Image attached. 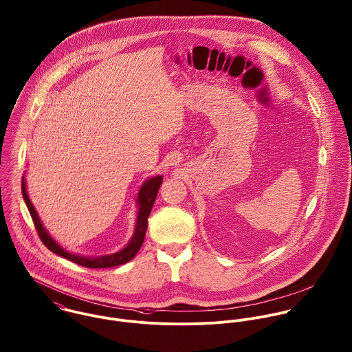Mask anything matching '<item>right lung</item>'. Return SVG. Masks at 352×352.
Listing matches in <instances>:
<instances>
[{"label":"right lung","instance_id":"1","mask_svg":"<svg viewBox=\"0 0 352 352\" xmlns=\"http://www.w3.org/2000/svg\"><path fill=\"white\" fill-rule=\"evenodd\" d=\"M163 177L162 175H156L152 177L149 179H146L142 186L140 188L139 196H138V206H139V212H138V220H136V228H135V234L131 239V242L120 252L114 253V254H109V256H99V257H84V256H78L74 253H69L65 249H63L52 236L50 234L46 231V228L43 227L38 212L35 211L28 195H27V188H25V181L24 177L21 179V192H23V197L24 201L27 204V208L30 211V214L34 220L35 228L38 231V235L41 238V241L43 242V245L52 250L53 253L73 261L81 267L85 268H110V267H117V265H122L128 261H131L138 252L140 250L141 245L144 242L145 238V232H146V227H148V216L151 213V210L153 207L155 199L157 196V190L162 185Z\"/></svg>","mask_w":352,"mask_h":352}]
</instances>
